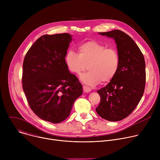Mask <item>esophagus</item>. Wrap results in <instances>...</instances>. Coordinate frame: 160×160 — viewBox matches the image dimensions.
I'll list each match as a JSON object with an SVG mask.
<instances>
[{
	"label": "esophagus",
	"instance_id": "34e87169",
	"mask_svg": "<svg viewBox=\"0 0 160 160\" xmlns=\"http://www.w3.org/2000/svg\"><path fill=\"white\" fill-rule=\"evenodd\" d=\"M83 90L85 91V92H86V93H88V92H90L91 90H92V88H91L90 87H88V86H86V85H84L83 87Z\"/></svg>",
	"mask_w": 160,
	"mask_h": 160
}]
</instances>
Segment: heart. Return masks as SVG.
Instances as JSON below:
<instances>
[{"label":"heart","instance_id":"1","mask_svg":"<svg viewBox=\"0 0 160 160\" xmlns=\"http://www.w3.org/2000/svg\"><path fill=\"white\" fill-rule=\"evenodd\" d=\"M68 69L79 75L87 68L88 72L80 75V80L88 85L110 82L117 75L120 56L115 48H106L96 41H88L78 46V54L69 49L65 55Z\"/></svg>","mask_w":160,"mask_h":160}]
</instances>
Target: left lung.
Here are the masks:
<instances>
[{"label": "left lung", "mask_w": 160, "mask_h": 160, "mask_svg": "<svg viewBox=\"0 0 160 160\" xmlns=\"http://www.w3.org/2000/svg\"><path fill=\"white\" fill-rule=\"evenodd\" d=\"M115 40L120 56L118 71L110 82L97 92L101 101L98 115L108 121H120L132 113L140 102L145 88L146 64L140 49L123 32H99Z\"/></svg>", "instance_id": "1"}]
</instances>
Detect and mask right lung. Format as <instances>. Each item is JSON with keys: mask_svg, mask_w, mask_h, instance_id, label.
<instances>
[{"mask_svg": "<svg viewBox=\"0 0 160 160\" xmlns=\"http://www.w3.org/2000/svg\"><path fill=\"white\" fill-rule=\"evenodd\" d=\"M72 40L69 33L45 35L38 38L23 61L22 83L28 104L40 118L58 123L71 112L82 85L65 62Z\"/></svg>", "mask_w": 160, "mask_h": 160, "instance_id": "add662e5", "label": "right lung"}]
</instances>
